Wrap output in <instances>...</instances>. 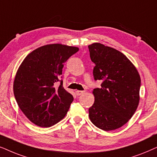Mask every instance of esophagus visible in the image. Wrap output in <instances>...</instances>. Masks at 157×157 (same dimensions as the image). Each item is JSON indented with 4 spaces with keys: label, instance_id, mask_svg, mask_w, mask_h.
I'll return each mask as SVG.
<instances>
[{
    "label": "esophagus",
    "instance_id": "34e87169",
    "mask_svg": "<svg viewBox=\"0 0 157 157\" xmlns=\"http://www.w3.org/2000/svg\"><path fill=\"white\" fill-rule=\"evenodd\" d=\"M85 93V91H82V90H77L76 91V94L77 95H82L83 93Z\"/></svg>",
    "mask_w": 157,
    "mask_h": 157
}]
</instances>
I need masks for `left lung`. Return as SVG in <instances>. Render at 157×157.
I'll list each match as a JSON object with an SVG mask.
<instances>
[{"label":"left lung","mask_w":157,"mask_h":157,"mask_svg":"<svg viewBox=\"0 0 157 157\" xmlns=\"http://www.w3.org/2000/svg\"><path fill=\"white\" fill-rule=\"evenodd\" d=\"M95 80V102L89 108L91 122L103 131L121 128L131 118L139 103L141 78L136 67L121 52L100 43L88 46Z\"/></svg>","instance_id":"8db88e82"}]
</instances>
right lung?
<instances>
[{
  "label": "right lung",
  "instance_id": "add662e5",
  "mask_svg": "<svg viewBox=\"0 0 157 157\" xmlns=\"http://www.w3.org/2000/svg\"><path fill=\"white\" fill-rule=\"evenodd\" d=\"M75 47L53 44L37 48L26 56L14 78L13 93L18 107L33 124L50 127L64 118L73 96L60 80L64 63L78 52Z\"/></svg>",
  "mask_w": 157,
  "mask_h": 157
}]
</instances>
